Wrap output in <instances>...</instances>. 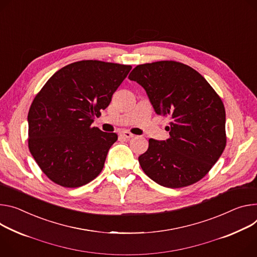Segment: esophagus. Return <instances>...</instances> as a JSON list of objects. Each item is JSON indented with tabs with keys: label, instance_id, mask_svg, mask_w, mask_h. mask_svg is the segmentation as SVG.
<instances>
[{
	"label": "esophagus",
	"instance_id": "34e87169",
	"mask_svg": "<svg viewBox=\"0 0 257 257\" xmlns=\"http://www.w3.org/2000/svg\"><path fill=\"white\" fill-rule=\"evenodd\" d=\"M120 135L123 137V138H132L134 135L132 133H130L129 131H124V132H121Z\"/></svg>",
	"mask_w": 257,
	"mask_h": 257
}]
</instances>
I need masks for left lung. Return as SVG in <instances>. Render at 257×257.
Wrapping results in <instances>:
<instances>
[{"label":"left lung","instance_id":"1","mask_svg":"<svg viewBox=\"0 0 257 257\" xmlns=\"http://www.w3.org/2000/svg\"><path fill=\"white\" fill-rule=\"evenodd\" d=\"M147 92L157 114L169 116L166 141H149L138 157L145 173L160 185L178 189L203 178L225 144V109L197 71L176 61L137 65L128 77Z\"/></svg>","mask_w":257,"mask_h":257}]
</instances>
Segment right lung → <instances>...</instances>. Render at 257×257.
Returning <instances> with one entry per match:
<instances>
[{"label":"right lung","instance_id":"1","mask_svg":"<svg viewBox=\"0 0 257 257\" xmlns=\"http://www.w3.org/2000/svg\"><path fill=\"white\" fill-rule=\"evenodd\" d=\"M131 65L82 60L57 71L35 97L28 115L29 148L41 170L64 188L101 172L115 133L92 127Z\"/></svg>","mask_w":257,"mask_h":257}]
</instances>
